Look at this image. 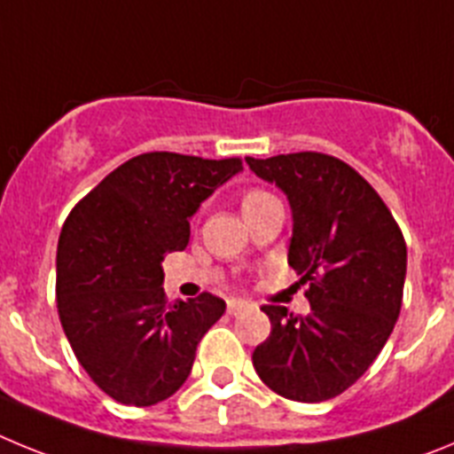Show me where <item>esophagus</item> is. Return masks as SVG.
<instances>
[{
  "label": "esophagus",
  "mask_w": 454,
  "mask_h": 454,
  "mask_svg": "<svg viewBox=\"0 0 454 454\" xmlns=\"http://www.w3.org/2000/svg\"><path fill=\"white\" fill-rule=\"evenodd\" d=\"M247 309V302L246 300H240V298H231L230 302H227V311H230V316H239L243 314Z\"/></svg>",
  "instance_id": "1"
}]
</instances>
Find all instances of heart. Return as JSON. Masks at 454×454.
<instances>
[{
  "label": "heart",
  "instance_id": "1",
  "mask_svg": "<svg viewBox=\"0 0 454 454\" xmlns=\"http://www.w3.org/2000/svg\"><path fill=\"white\" fill-rule=\"evenodd\" d=\"M262 198H268L266 191H250V192H246V198H243V207H246V204L256 202V200H262Z\"/></svg>",
  "mask_w": 454,
  "mask_h": 454
}]
</instances>
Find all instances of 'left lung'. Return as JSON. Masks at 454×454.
<instances>
[{
	"label": "left lung",
	"mask_w": 454,
	"mask_h": 454,
	"mask_svg": "<svg viewBox=\"0 0 454 454\" xmlns=\"http://www.w3.org/2000/svg\"><path fill=\"white\" fill-rule=\"evenodd\" d=\"M246 163L286 195L288 266L309 282L307 316L266 304L272 332L252 355L266 387L323 403L359 380L384 348L403 307L407 246L375 188L348 163L318 152Z\"/></svg>",
	"instance_id": "left-lung-1"
}]
</instances>
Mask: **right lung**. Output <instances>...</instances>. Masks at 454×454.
<instances>
[{"mask_svg":"<svg viewBox=\"0 0 454 454\" xmlns=\"http://www.w3.org/2000/svg\"><path fill=\"white\" fill-rule=\"evenodd\" d=\"M240 159L150 152L115 168L72 208L56 250V307L83 371L111 398L150 407L191 375L224 300L168 302L163 256L191 239V218Z\"/></svg>","mask_w":454,"mask_h":454,"instance_id":"1","label":"right lung"}]
</instances>
